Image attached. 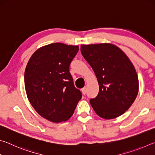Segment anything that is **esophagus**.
<instances>
[{
	"instance_id": "obj_1",
	"label": "esophagus",
	"mask_w": 155,
	"mask_h": 155,
	"mask_svg": "<svg viewBox=\"0 0 155 155\" xmlns=\"http://www.w3.org/2000/svg\"><path fill=\"white\" fill-rule=\"evenodd\" d=\"M81 91H82V93L85 95V94H86V92H87V90H86V87H84L83 88L82 90H81Z\"/></svg>"
}]
</instances>
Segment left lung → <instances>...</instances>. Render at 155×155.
I'll return each instance as SVG.
<instances>
[{
    "instance_id": "1",
    "label": "left lung",
    "mask_w": 155,
    "mask_h": 155,
    "mask_svg": "<svg viewBox=\"0 0 155 155\" xmlns=\"http://www.w3.org/2000/svg\"><path fill=\"white\" fill-rule=\"evenodd\" d=\"M81 52L98 82V94L90 101L94 111L107 120L124 114L139 90L138 77L130 59L111 44L81 45Z\"/></svg>"
}]
</instances>
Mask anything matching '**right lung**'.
I'll return each mask as SVG.
<instances>
[{
    "label": "right lung",
    "mask_w": 155,
    "mask_h": 155,
    "mask_svg": "<svg viewBox=\"0 0 155 155\" xmlns=\"http://www.w3.org/2000/svg\"><path fill=\"white\" fill-rule=\"evenodd\" d=\"M78 51V46L48 44L37 50L26 67L25 85L28 101L41 116L51 122L70 118L82 98L70 72V64Z\"/></svg>",
    "instance_id": "add662e5"
}]
</instances>
